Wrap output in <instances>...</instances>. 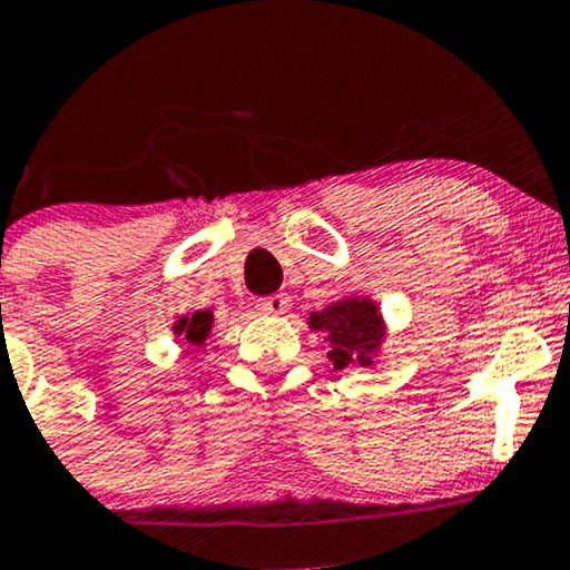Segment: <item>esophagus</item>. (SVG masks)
Returning <instances> with one entry per match:
<instances>
[{
    "instance_id": "esophagus-1",
    "label": "esophagus",
    "mask_w": 570,
    "mask_h": 570,
    "mask_svg": "<svg viewBox=\"0 0 570 570\" xmlns=\"http://www.w3.org/2000/svg\"><path fill=\"white\" fill-rule=\"evenodd\" d=\"M257 307L263 313H273V316H281V313L289 311L292 299H289V294H271V297L257 299Z\"/></svg>"
}]
</instances>
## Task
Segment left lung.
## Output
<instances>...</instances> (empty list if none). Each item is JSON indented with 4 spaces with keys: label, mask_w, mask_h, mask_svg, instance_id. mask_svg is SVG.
Returning <instances> with one entry per match:
<instances>
[{
    "label": "left lung",
    "mask_w": 570,
    "mask_h": 570,
    "mask_svg": "<svg viewBox=\"0 0 570 570\" xmlns=\"http://www.w3.org/2000/svg\"><path fill=\"white\" fill-rule=\"evenodd\" d=\"M311 326L324 332L330 340L332 348L326 356L335 364V370L348 367V364L370 367L385 335L377 305L367 297H345L326 305L324 311L311 313Z\"/></svg>",
    "instance_id": "obj_1"
}]
</instances>
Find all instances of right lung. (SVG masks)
Masks as SVG:
<instances>
[{
    "label": "right lung",
    "instance_id": "obj_1",
    "mask_svg": "<svg viewBox=\"0 0 570 570\" xmlns=\"http://www.w3.org/2000/svg\"><path fill=\"white\" fill-rule=\"evenodd\" d=\"M212 322H214L212 311H195L193 316L179 318V322L174 324V332L185 337L189 345H203L206 343V337L212 335Z\"/></svg>",
    "mask_w": 570,
    "mask_h": 570
}]
</instances>
